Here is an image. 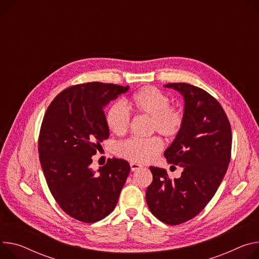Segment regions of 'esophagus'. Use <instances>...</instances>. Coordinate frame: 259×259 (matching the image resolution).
<instances>
[{
    "label": "esophagus",
    "instance_id": "esophagus-1",
    "mask_svg": "<svg viewBox=\"0 0 259 259\" xmlns=\"http://www.w3.org/2000/svg\"><path fill=\"white\" fill-rule=\"evenodd\" d=\"M130 167H131V170H132V171H136V170L142 169V168H143V165H140V164L135 163V162H131V163H130Z\"/></svg>",
    "mask_w": 259,
    "mask_h": 259
}]
</instances>
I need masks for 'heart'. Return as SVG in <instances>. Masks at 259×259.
I'll return each mask as SVG.
<instances>
[{"label": "heart", "instance_id": "heart-1", "mask_svg": "<svg viewBox=\"0 0 259 259\" xmlns=\"http://www.w3.org/2000/svg\"><path fill=\"white\" fill-rule=\"evenodd\" d=\"M131 107L139 114L152 117V130L166 137L176 136L184 124V112L179 106L169 105V98L158 89L147 85L136 93L130 101ZM105 121L108 128L116 135L125 134L130 126V113L123 101L110 105ZM163 149L159 137L148 139L131 138L120 143L115 148L116 155L135 163H148L154 160Z\"/></svg>", "mask_w": 259, "mask_h": 259}]
</instances>
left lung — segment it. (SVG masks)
I'll list each match as a JSON object with an SVG mask.
<instances>
[{"label":"left lung","instance_id":"left-lung-1","mask_svg":"<svg viewBox=\"0 0 259 259\" xmlns=\"http://www.w3.org/2000/svg\"><path fill=\"white\" fill-rule=\"evenodd\" d=\"M164 87L184 98V124L164 152L167 162L183 171L170 180L165 169L151 166L146 199L156 218L178 225L194 218L215 195L230 161L232 137L225 111L208 93L185 82Z\"/></svg>","mask_w":259,"mask_h":259}]
</instances>
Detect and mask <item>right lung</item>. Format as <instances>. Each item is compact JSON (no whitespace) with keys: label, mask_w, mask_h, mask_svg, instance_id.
<instances>
[{"label":"right lung","mask_w":259,"mask_h":259,"mask_svg":"<svg viewBox=\"0 0 259 259\" xmlns=\"http://www.w3.org/2000/svg\"><path fill=\"white\" fill-rule=\"evenodd\" d=\"M129 85L89 82L70 87L53 100L43 117L38 152L50 190L66 214L97 222L114 209L130 172L124 159H108L93 170L92 156L109 136L104 107Z\"/></svg>","instance_id":"add662e5"}]
</instances>
